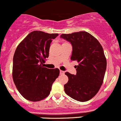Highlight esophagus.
Wrapping results in <instances>:
<instances>
[{"instance_id":"34e87169","label":"esophagus","mask_w":121,"mask_h":121,"mask_svg":"<svg viewBox=\"0 0 121 121\" xmlns=\"http://www.w3.org/2000/svg\"><path fill=\"white\" fill-rule=\"evenodd\" d=\"M60 74H64L65 73V72L63 71V70H60Z\"/></svg>"}]
</instances>
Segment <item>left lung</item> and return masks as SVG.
<instances>
[{"instance_id": "8db88e82", "label": "left lung", "mask_w": 121, "mask_h": 121, "mask_svg": "<svg viewBox=\"0 0 121 121\" xmlns=\"http://www.w3.org/2000/svg\"><path fill=\"white\" fill-rule=\"evenodd\" d=\"M60 37L71 43V60L79 63L75 67L76 75L65 73L69 80L64 86L65 92L77 101H89L98 93L104 80L107 61L103 47L86 31L64 34Z\"/></svg>"}]
</instances>
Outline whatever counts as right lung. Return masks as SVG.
<instances>
[{"label": "right lung", "instance_id": "right-lung-1", "mask_svg": "<svg viewBox=\"0 0 121 121\" xmlns=\"http://www.w3.org/2000/svg\"><path fill=\"white\" fill-rule=\"evenodd\" d=\"M58 34L34 31L18 44L13 57V78L19 93L31 101H39L49 95L60 74L58 69L43 66L50 45Z\"/></svg>", "mask_w": 121, "mask_h": 121}]
</instances>
